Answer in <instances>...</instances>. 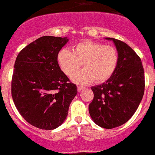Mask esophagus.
<instances>
[{
  "label": "esophagus",
  "instance_id": "esophagus-1",
  "mask_svg": "<svg viewBox=\"0 0 155 155\" xmlns=\"http://www.w3.org/2000/svg\"><path fill=\"white\" fill-rule=\"evenodd\" d=\"M84 88V86H81V85H78V91H81L83 90Z\"/></svg>",
  "mask_w": 155,
  "mask_h": 155
}]
</instances>
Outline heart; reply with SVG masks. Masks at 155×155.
<instances>
[{
  "label": "heart",
  "instance_id": "obj_1",
  "mask_svg": "<svg viewBox=\"0 0 155 155\" xmlns=\"http://www.w3.org/2000/svg\"><path fill=\"white\" fill-rule=\"evenodd\" d=\"M57 59L62 71L68 77H71L83 65L84 69L75 74L72 80L87 84L94 81L102 83L110 78L117 66L118 53L111 45L84 41L76 44L72 51L67 48L61 50Z\"/></svg>",
  "mask_w": 155,
  "mask_h": 155
}]
</instances>
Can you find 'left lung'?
<instances>
[{
    "label": "left lung",
    "instance_id": "1",
    "mask_svg": "<svg viewBox=\"0 0 155 155\" xmlns=\"http://www.w3.org/2000/svg\"><path fill=\"white\" fill-rule=\"evenodd\" d=\"M112 40L118 53L115 71L102 84L92 87L89 113L95 124L106 129L124 124L135 113L144 92V72L140 57L124 42Z\"/></svg>",
    "mask_w": 155,
    "mask_h": 155
}]
</instances>
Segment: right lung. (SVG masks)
I'll return each mask as SVG.
<instances>
[{
  "label": "right lung",
  "instance_id": "1",
  "mask_svg": "<svg viewBox=\"0 0 155 155\" xmlns=\"http://www.w3.org/2000/svg\"><path fill=\"white\" fill-rule=\"evenodd\" d=\"M67 38L44 36L21 50L15 64L11 95L27 122L43 130H53L67 117L78 93L76 84L61 70L58 54Z\"/></svg>",
  "mask_w": 155,
  "mask_h": 155
}]
</instances>
